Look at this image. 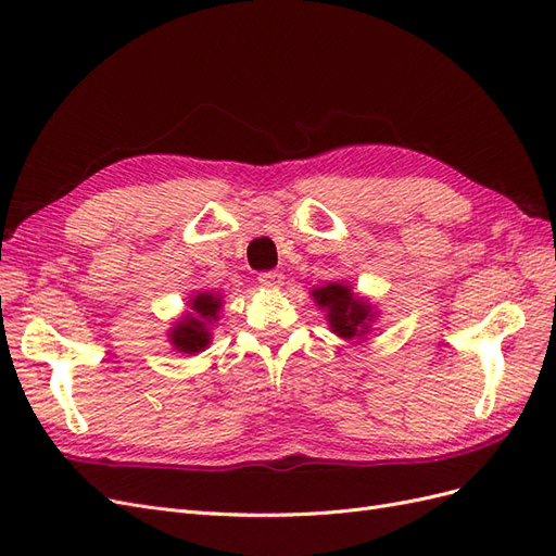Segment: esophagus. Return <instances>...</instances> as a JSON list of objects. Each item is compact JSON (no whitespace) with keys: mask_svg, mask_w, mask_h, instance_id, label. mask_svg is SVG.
<instances>
[{"mask_svg":"<svg viewBox=\"0 0 556 556\" xmlns=\"http://www.w3.org/2000/svg\"><path fill=\"white\" fill-rule=\"evenodd\" d=\"M260 285L264 290H278L280 285H282V280H285V276L282 274H278V271H264V274H260Z\"/></svg>","mask_w":556,"mask_h":556,"instance_id":"34e87169","label":"esophagus"}]
</instances>
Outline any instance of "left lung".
<instances>
[{
    "instance_id": "8db88e82",
    "label": "left lung",
    "mask_w": 556,
    "mask_h": 556,
    "mask_svg": "<svg viewBox=\"0 0 556 556\" xmlns=\"http://www.w3.org/2000/svg\"><path fill=\"white\" fill-rule=\"evenodd\" d=\"M313 296L317 301V306L327 311L329 327L336 336L352 341L368 333V325L374 323L376 313L366 299L352 294L350 285L329 282L327 288L313 290Z\"/></svg>"
}]
</instances>
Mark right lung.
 Returning <instances> with one entry per match:
<instances>
[{
  "label": "right lung",
  "instance_id": "obj_1",
  "mask_svg": "<svg viewBox=\"0 0 556 556\" xmlns=\"http://www.w3.org/2000/svg\"><path fill=\"white\" fill-rule=\"evenodd\" d=\"M223 299L220 294L199 292L190 301V313L169 331V343L185 355H194L211 343V325L220 319Z\"/></svg>",
  "mask_w": 556,
  "mask_h": 556
}]
</instances>
